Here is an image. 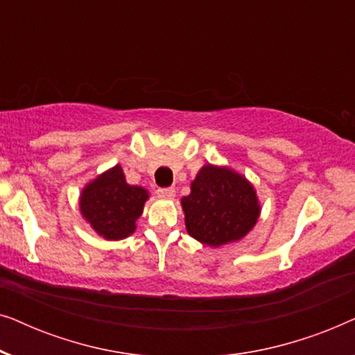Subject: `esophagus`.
<instances>
[{"label":"esophagus","mask_w":355,"mask_h":355,"mask_svg":"<svg viewBox=\"0 0 355 355\" xmlns=\"http://www.w3.org/2000/svg\"><path fill=\"white\" fill-rule=\"evenodd\" d=\"M158 197L159 198H164V200H171L176 196V191H174V187H164V189H158L157 191Z\"/></svg>","instance_id":"1"}]
</instances>
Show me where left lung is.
<instances>
[{
  "mask_svg": "<svg viewBox=\"0 0 355 355\" xmlns=\"http://www.w3.org/2000/svg\"><path fill=\"white\" fill-rule=\"evenodd\" d=\"M182 210L189 234L211 247L242 239L260 215L254 186L232 169L213 164L198 171Z\"/></svg>",
  "mask_w": 355,
  "mask_h": 355,
  "instance_id": "left-lung-1",
  "label": "left lung"
}]
</instances>
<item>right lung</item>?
<instances>
[{
    "label": "right lung",
    "instance_id": "right-lung-1",
    "mask_svg": "<svg viewBox=\"0 0 355 355\" xmlns=\"http://www.w3.org/2000/svg\"><path fill=\"white\" fill-rule=\"evenodd\" d=\"M148 192L129 186L119 164L87 184L80 193V211L90 226L108 241L132 234Z\"/></svg>",
    "mask_w": 355,
    "mask_h": 355
}]
</instances>
